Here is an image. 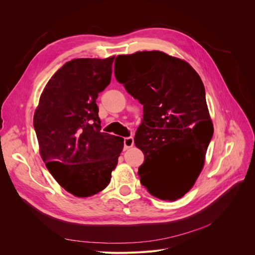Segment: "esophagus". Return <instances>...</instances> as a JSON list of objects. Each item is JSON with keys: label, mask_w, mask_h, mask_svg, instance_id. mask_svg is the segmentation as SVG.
<instances>
[{"label": "esophagus", "mask_w": 255, "mask_h": 255, "mask_svg": "<svg viewBox=\"0 0 255 255\" xmlns=\"http://www.w3.org/2000/svg\"><path fill=\"white\" fill-rule=\"evenodd\" d=\"M133 144H134V139H133V137L130 136L124 138V150H128L131 146H133Z\"/></svg>", "instance_id": "34e87169"}]
</instances>
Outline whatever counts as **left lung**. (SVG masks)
I'll use <instances>...</instances> for the list:
<instances>
[{
	"label": "left lung",
	"mask_w": 255,
	"mask_h": 255,
	"mask_svg": "<svg viewBox=\"0 0 255 255\" xmlns=\"http://www.w3.org/2000/svg\"><path fill=\"white\" fill-rule=\"evenodd\" d=\"M115 75L143 105L134 137L144 155L140 183L175 202L195 184L213 135L203 80L189 63L159 50L119 55Z\"/></svg>",
	"instance_id": "1"
}]
</instances>
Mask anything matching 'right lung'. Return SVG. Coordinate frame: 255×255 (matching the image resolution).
<instances>
[{
    "mask_svg": "<svg viewBox=\"0 0 255 255\" xmlns=\"http://www.w3.org/2000/svg\"><path fill=\"white\" fill-rule=\"evenodd\" d=\"M115 56L74 59L48 80L34 114L39 153L61 187L77 197L105 189L124 138L101 132L98 94L110 85Z\"/></svg>",
    "mask_w": 255,
    "mask_h": 255,
    "instance_id": "right-lung-1",
    "label": "right lung"
}]
</instances>
